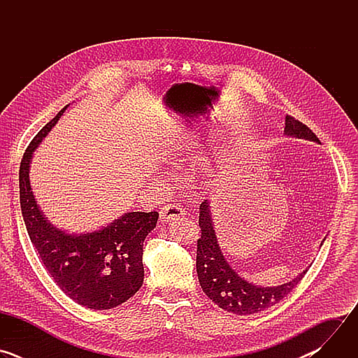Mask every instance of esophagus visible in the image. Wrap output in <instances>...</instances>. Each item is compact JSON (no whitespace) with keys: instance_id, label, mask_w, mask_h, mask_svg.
Returning a JSON list of instances; mask_svg holds the SVG:
<instances>
[{"instance_id":"1","label":"esophagus","mask_w":358,"mask_h":358,"mask_svg":"<svg viewBox=\"0 0 358 358\" xmlns=\"http://www.w3.org/2000/svg\"><path fill=\"white\" fill-rule=\"evenodd\" d=\"M184 215H185V210L180 206H174V203H169V206L160 210V221L166 224L174 220H180Z\"/></svg>"}]
</instances>
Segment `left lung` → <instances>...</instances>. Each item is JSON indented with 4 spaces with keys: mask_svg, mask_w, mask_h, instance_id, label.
I'll list each match as a JSON object with an SVG mask.
<instances>
[{
    "mask_svg": "<svg viewBox=\"0 0 358 358\" xmlns=\"http://www.w3.org/2000/svg\"><path fill=\"white\" fill-rule=\"evenodd\" d=\"M285 134L320 144V140L308 126L292 116H286L285 119ZM198 224L201 228V238L196 241L198 280L203 293L227 312L248 316L271 308L286 297L309 269L306 268L296 278L279 286L265 287L253 285L241 278L225 259L215 235L210 199H203L199 203Z\"/></svg>",
    "mask_w": 358,
    "mask_h": 358,
    "instance_id": "1",
    "label": "left lung"
}]
</instances>
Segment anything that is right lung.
I'll use <instances>...</instances> for the list:
<instances>
[{
  "label": "right lung",
  "instance_id": "add662e5",
  "mask_svg": "<svg viewBox=\"0 0 358 358\" xmlns=\"http://www.w3.org/2000/svg\"><path fill=\"white\" fill-rule=\"evenodd\" d=\"M68 106L41 129L25 151L20 167L21 211L32 245L62 292L87 309L108 310L141 287L143 242L156 228L159 213H126L86 234H68L48 221L34 196L29 167L35 150Z\"/></svg>",
  "mask_w": 358,
  "mask_h": 358
}]
</instances>
